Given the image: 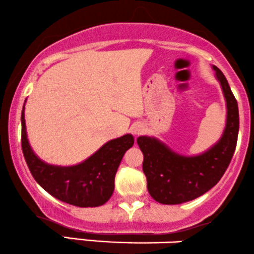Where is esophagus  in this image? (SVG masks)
Listing matches in <instances>:
<instances>
[{
  "instance_id": "esophagus-1",
  "label": "esophagus",
  "mask_w": 254,
  "mask_h": 254,
  "mask_svg": "<svg viewBox=\"0 0 254 254\" xmlns=\"http://www.w3.org/2000/svg\"><path fill=\"white\" fill-rule=\"evenodd\" d=\"M144 132H145V127L142 126L141 124L135 125V126L133 127V133L136 134V135H140V134H142Z\"/></svg>"
}]
</instances>
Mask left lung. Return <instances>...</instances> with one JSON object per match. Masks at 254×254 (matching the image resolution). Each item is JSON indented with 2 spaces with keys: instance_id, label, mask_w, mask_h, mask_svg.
<instances>
[{
  "instance_id": "obj_1",
  "label": "left lung",
  "mask_w": 254,
  "mask_h": 254,
  "mask_svg": "<svg viewBox=\"0 0 254 254\" xmlns=\"http://www.w3.org/2000/svg\"><path fill=\"white\" fill-rule=\"evenodd\" d=\"M227 102V124L222 138L209 151L196 157L175 153L154 138L139 136L144 154L142 170L152 198L163 204H180L199 197L221 180L227 170L239 133V109L227 79L214 66Z\"/></svg>"
}]
</instances>
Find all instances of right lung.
Returning <instances> with one entry per match:
<instances>
[{
	"label": "right lung",
	"instance_id": "1",
	"mask_svg": "<svg viewBox=\"0 0 254 254\" xmlns=\"http://www.w3.org/2000/svg\"><path fill=\"white\" fill-rule=\"evenodd\" d=\"M25 106L21 113V147L29 171L37 183L50 195L76 207H98L114 191L115 174L122 157L134 144L130 134L110 140L84 163L68 168L41 162L28 144L25 125Z\"/></svg>",
	"mask_w": 254,
	"mask_h": 254
}]
</instances>
